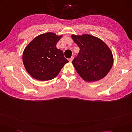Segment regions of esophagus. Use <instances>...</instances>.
Segmentation results:
<instances>
[{
    "mask_svg": "<svg viewBox=\"0 0 132 132\" xmlns=\"http://www.w3.org/2000/svg\"><path fill=\"white\" fill-rule=\"evenodd\" d=\"M73 59H74V57H72L70 59H68V60H69V61H70V62H72V61H73Z\"/></svg>",
    "mask_w": 132,
    "mask_h": 132,
    "instance_id": "34e87169",
    "label": "esophagus"
}]
</instances>
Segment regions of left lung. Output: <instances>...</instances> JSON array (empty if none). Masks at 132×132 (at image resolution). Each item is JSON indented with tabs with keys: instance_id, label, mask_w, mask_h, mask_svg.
Here are the masks:
<instances>
[{
	"instance_id": "obj_1",
	"label": "left lung",
	"mask_w": 132,
	"mask_h": 132,
	"mask_svg": "<svg viewBox=\"0 0 132 132\" xmlns=\"http://www.w3.org/2000/svg\"><path fill=\"white\" fill-rule=\"evenodd\" d=\"M71 38L80 47L79 56L72 61L80 77L87 82L97 81L106 77L114 59L105 43L90 34H72Z\"/></svg>"
}]
</instances>
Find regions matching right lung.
I'll return each mask as SVG.
<instances>
[{
  "instance_id": "add662e5",
  "label": "right lung",
  "mask_w": 132,
  "mask_h": 132,
  "mask_svg": "<svg viewBox=\"0 0 132 132\" xmlns=\"http://www.w3.org/2000/svg\"><path fill=\"white\" fill-rule=\"evenodd\" d=\"M62 35L48 32L40 34L28 44L23 52L26 71L34 79L45 81L54 79L68 62L62 50L57 48Z\"/></svg>"
}]
</instances>
